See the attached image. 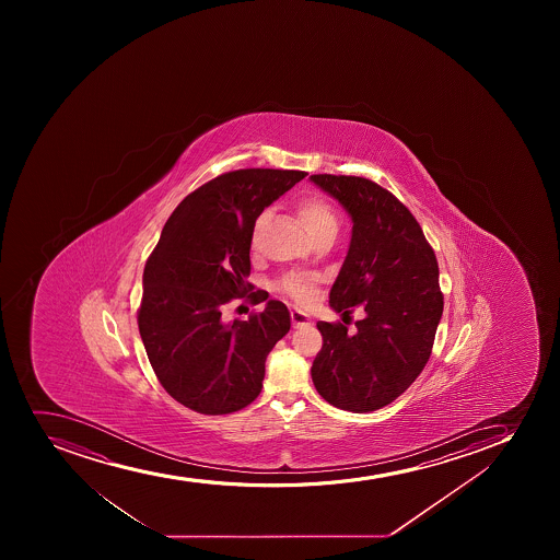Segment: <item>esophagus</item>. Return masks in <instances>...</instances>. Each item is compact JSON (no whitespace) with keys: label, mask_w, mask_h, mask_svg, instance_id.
<instances>
[{"label":"esophagus","mask_w":560,"mask_h":560,"mask_svg":"<svg viewBox=\"0 0 560 560\" xmlns=\"http://www.w3.org/2000/svg\"><path fill=\"white\" fill-rule=\"evenodd\" d=\"M290 317H292L294 328L303 327V325H308V322H311V316L306 312L298 311V308L290 311Z\"/></svg>","instance_id":"34e87169"}]
</instances>
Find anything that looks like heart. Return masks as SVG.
Masks as SVG:
<instances>
[{
	"label": "heart",
	"mask_w": 560,
	"mask_h": 560,
	"mask_svg": "<svg viewBox=\"0 0 560 560\" xmlns=\"http://www.w3.org/2000/svg\"><path fill=\"white\" fill-rule=\"evenodd\" d=\"M298 215H300L301 224L305 228L306 233L311 238L319 237L323 233H338V215L334 211L332 206L328 205L327 200L317 197V195H308L305 199L300 200L298 205ZM268 215L257 217L254 226V237L252 244L257 246L259 241V233L266 224ZM312 289H314V281L306 279V277H287L281 283V290L284 294L290 295L292 300L298 303H308L312 300Z\"/></svg>",
	"instance_id": "1"
}]
</instances>
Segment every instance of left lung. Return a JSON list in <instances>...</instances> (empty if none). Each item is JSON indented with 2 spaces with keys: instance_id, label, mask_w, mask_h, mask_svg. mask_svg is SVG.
Wrapping results in <instances>:
<instances>
[{
  "instance_id": "left-lung-1",
  "label": "left lung",
  "mask_w": 560,
  "mask_h": 560,
  "mask_svg": "<svg viewBox=\"0 0 560 560\" xmlns=\"http://www.w3.org/2000/svg\"><path fill=\"white\" fill-rule=\"evenodd\" d=\"M311 180L352 221L330 308L345 323L355 308L363 312L354 332L317 322L323 347L312 382L334 407L371 412L404 394L429 361L443 312L436 255L415 215L380 184L327 173Z\"/></svg>"
}]
</instances>
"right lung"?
Here are the masks:
<instances>
[{
    "label": "right lung",
    "instance_id": "right-lung-1",
    "mask_svg": "<svg viewBox=\"0 0 560 560\" xmlns=\"http://www.w3.org/2000/svg\"><path fill=\"white\" fill-rule=\"evenodd\" d=\"M306 177L294 170H238L202 184L175 208L145 262L139 330L162 387L200 415H230L259 396L266 355L290 330L270 300L246 322L222 306L252 284L249 246L266 206ZM255 305L266 292L249 294Z\"/></svg>",
    "mask_w": 560,
    "mask_h": 560
}]
</instances>
